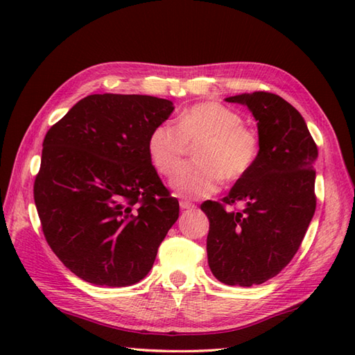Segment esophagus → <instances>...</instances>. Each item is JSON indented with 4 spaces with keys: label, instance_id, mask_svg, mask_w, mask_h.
<instances>
[{
    "label": "esophagus",
    "instance_id": "34e87169",
    "mask_svg": "<svg viewBox=\"0 0 355 355\" xmlns=\"http://www.w3.org/2000/svg\"><path fill=\"white\" fill-rule=\"evenodd\" d=\"M180 207H182V209H193L195 205H193L192 201H189V200L182 198V200H180Z\"/></svg>",
    "mask_w": 355,
    "mask_h": 355
}]
</instances>
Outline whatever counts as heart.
Here are the masks:
<instances>
[{
    "label": "heart",
    "mask_w": 355,
    "mask_h": 355,
    "mask_svg": "<svg viewBox=\"0 0 355 355\" xmlns=\"http://www.w3.org/2000/svg\"><path fill=\"white\" fill-rule=\"evenodd\" d=\"M195 146V162L180 168L172 187L186 197H209L221 178L238 182L250 172L261 154L259 134L244 125L238 111L218 102L192 105L177 117V125L160 123L148 137V154L158 173L172 175Z\"/></svg>",
    "instance_id": "b5f03b06"
}]
</instances>
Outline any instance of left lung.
Returning a JSON list of instances; mask_svg holds the SVG:
<instances>
[{
	"instance_id": "obj_1",
	"label": "left lung",
	"mask_w": 355,
	"mask_h": 355,
	"mask_svg": "<svg viewBox=\"0 0 355 355\" xmlns=\"http://www.w3.org/2000/svg\"><path fill=\"white\" fill-rule=\"evenodd\" d=\"M258 120L261 154L254 168L238 180L227 197L207 200V261L214 276L227 285L263 284L297 253L315 210L318 145L300 112L267 92L233 96ZM245 202V209L227 205Z\"/></svg>"
}]
</instances>
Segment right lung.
I'll use <instances>...</instances> for the list:
<instances>
[{
    "label": "right lung",
    "mask_w": 355,
    "mask_h": 355,
    "mask_svg": "<svg viewBox=\"0 0 355 355\" xmlns=\"http://www.w3.org/2000/svg\"><path fill=\"white\" fill-rule=\"evenodd\" d=\"M172 110L154 96L92 94L45 134L33 184L44 236L89 284L139 282L178 220L148 154L149 132Z\"/></svg>",
    "instance_id": "right-lung-1"
}]
</instances>
